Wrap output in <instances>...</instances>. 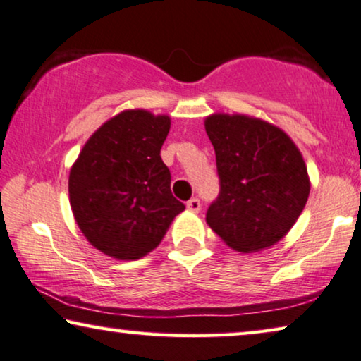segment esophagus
I'll return each mask as SVG.
<instances>
[{"mask_svg": "<svg viewBox=\"0 0 361 361\" xmlns=\"http://www.w3.org/2000/svg\"><path fill=\"white\" fill-rule=\"evenodd\" d=\"M202 208V202L198 200V198H190L189 202H187V210H190L193 213H198Z\"/></svg>", "mask_w": 361, "mask_h": 361, "instance_id": "34e87169", "label": "esophagus"}]
</instances>
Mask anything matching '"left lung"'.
<instances>
[{
  "mask_svg": "<svg viewBox=\"0 0 361 361\" xmlns=\"http://www.w3.org/2000/svg\"><path fill=\"white\" fill-rule=\"evenodd\" d=\"M205 128L219 179L207 223L239 252L279 243L310 195L301 153L288 135L259 118L215 114L205 120Z\"/></svg>",
  "mask_w": 361,
  "mask_h": 361,
  "instance_id": "obj_1",
  "label": "left lung"
}]
</instances>
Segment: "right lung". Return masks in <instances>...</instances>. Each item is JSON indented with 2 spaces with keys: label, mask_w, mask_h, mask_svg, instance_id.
Here are the masks:
<instances>
[{
  "label": "right lung",
  "mask_w": 361,
  "mask_h": 361,
  "mask_svg": "<svg viewBox=\"0 0 361 361\" xmlns=\"http://www.w3.org/2000/svg\"><path fill=\"white\" fill-rule=\"evenodd\" d=\"M171 120L127 111L87 140L71 168V210L87 241L120 260L143 257L185 205L172 195L161 146Z\"/></svg>",
  "instance_id": "1"
}]
</instances>
